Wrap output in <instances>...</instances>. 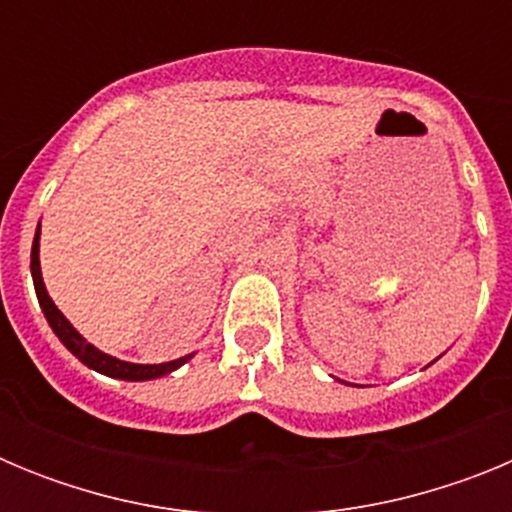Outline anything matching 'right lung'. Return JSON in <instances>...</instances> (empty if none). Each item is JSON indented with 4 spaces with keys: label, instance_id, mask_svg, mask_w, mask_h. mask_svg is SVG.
Here are the masks:
<instances>
[{
    "label": "right lung",
    "instance_id": "1",
    "mask_svg": "<svg viewBox=\"0 0 512 512\" xmlns=\"http://www.w3.org/2000/svg\"><path fill=\"white\" fill-rule=\"evenodd\" d=\"M40 225H38V233H35V241H33V253H30V271H33V284H35V295H38L40 307L45 312V320L48 325L53 328V333L58 336V341L63 346L69 348L71 354L81 361V364H87L89 369L99 374H107V377H115V379H128V382H146V379H156V377H164V374H171L174 369H179L182 364H187L194 354L182 356V359H174V361H166V364H130V361H120L115 356L104 354L99 351L97 346L87 343V338L81 336L79 330L66 320L61 310L53 305V300L48 297V289L43 284V274H40Z\"/></svg>",
    "mask_w": 512,
    "mask_h": 512
}]
</instances>
